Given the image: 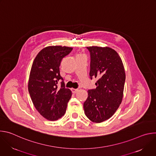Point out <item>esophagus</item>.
<instances>
[{
	"label": "esophagus",
	"instance_id": "1",
	"mask_svg": "<svg viewBox=\"0 0 156 156\" xmlns=\"http://www.w3.org/2000/svg\"><path fill=\"white\" fill-rule=\"evenodd\" d=\"M71 90H72V92L73 94L76 93L78 92V89H74V88H72Z\"/></svg>",
	"mask_w": 156,
	"mask_h": 156
}]
</instances>
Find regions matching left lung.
Masks as SVG:
<instances>
[{"label": "left lung", "mask_w": 156, "mask_h": 156, "mask_svg": "<svg viewBox=\"0 0 156 156\" xmlns=\"http://www.w3.org/2000/svg\"><path fill=\"white\" fill-rule=\"evenodd\" d=\"M90 76L97 78L96 89L87 91L84 114L91 121L101 123L112 117L122 102L125 72L118 53L108 47L90 46Z\"/></svg>", "instance_id": "8db88e82"}]
</instances>
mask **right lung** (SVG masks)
Listing matches in <instances>:
<instances>
[{
	"label": "right lung",
	"instance_id": "right-lung-1",
	"mask_svg": "<svg viewBox=\"0 0 156 156\" xmlns=\"http://www.w3.org/2000/svg\"><path fill=\"white\" fill-rule=\"evenodd\" d=\"M72 49L66 46H48L42 49L33 61L28 91L38 112L48 120H57L63 116L72 97V91L65 88L59 66L62 58ZM61 80L58 88L57 84Z\"/></svg>",
	"mask_w": 156,
	"mask_h": 156
}]
</instances>
